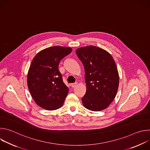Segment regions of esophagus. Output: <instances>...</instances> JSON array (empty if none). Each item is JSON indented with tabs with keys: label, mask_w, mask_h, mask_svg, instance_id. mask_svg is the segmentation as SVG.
Segmentation results:
<instances>
[{
	"label": "esophagus",
	"mask_w": 150,
	"mask_h": 150,
	"mask_svg": "<svg viewBox=\"0 0 150 150\" xmlns=\"http://www.w3.org/2000/svg\"><path fill=\"white\" fill-rule=\"evenodd\" d=\"M76 85H77V83H71V87H72V88L75 87L76 86Z\"/></svg>",
	"instance_id": "esophagus-1"
}]
</instances>
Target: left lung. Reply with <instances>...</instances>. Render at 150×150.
I'll list each match as a JSON object with an SVG mask.
<instances>
[{
	"label": "left lung",
	"mask_w": 150,
	"mask_h": 150,
	"mask_svg": "<svg viewBox=\"0 0 150 150\" xmlns=\"http://www.w3.org/2000/svg\"><path fill=\"white\" fill-rule=\"evenodd\" d=\"M85 70L87 90L82 101L85 108L101 111L108 108L115 99L119 83L116 63L106 50L88 46L76 50Z\"/></svg>",
	"instance_id": "obj_1"
}]
</instances>
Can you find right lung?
Wrapping results in <instances>:
<instances>
[{
	"instance_id": "add662e5",
	"label": "right lung",
	"mask_w": 150,
	"mask_h": 150,
	"mask_svg": "<svg viewBox=\"0 0 150 150\" xmlns=\"http://www.w3.org/2000/svg\"><path fill=\"white\" fill-rule=\"evenodd\" d=\"M71 47H50L33 58L27 74V85L35 103L47 110L63 105L69 89L63 81L58 67L60 61L70 54Z\"/></svg>"
}]
</instances>
